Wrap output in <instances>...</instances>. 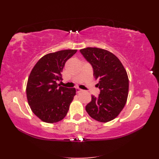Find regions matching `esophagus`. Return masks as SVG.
<instances>
[{
  "label": "esophagus",
  "mask_w": 159,
  "mask_h": 159,
  "mask_svg": "<svg viewBox=\"0 0 159 159\" xmlns=\"http://www.w3.org/2000/svg\"><path fill=\"white\" fill-rule=\"evenodd\" d=\"M76 93H80V92H82V89L78 88V87H77V88H76Z\"/></svg>",
  "instance_id": "34e87169"
}]
</instances>
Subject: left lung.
Segmentation results:
<instances>
[{
  "label": "left lung",
  "mask_w": 159,
  "mask_h": 159,
  "mask_svg": "<svg viewBox=\"0 0 159 159\" xmlns=\"http://www.w3.org/2000/svg\"><path fill=\"white\" fill-rule=\"evenodd\" d=\"M80 53L92 65L93 76L98 81V97L92 96L86 111L91 117L100 122L115 119L126 104L129 81L127 72L120 59L108 50L88 48Z\"/></svg>",
  "instance_id": "obj_1"
}]
</instances>
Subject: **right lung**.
<instances>
[{"label": "right lung", "mask_w": 159, "mask_h": 159, "mask_svg": "<svg viewBox=\"0 0 159 159\" xmlns=\"http://www.w3.org/2000/svg\"><path fill=\"white\" fill-rule=\"evenodd\" d=\"M77 50H63L42 57L33 67L26 85V96L35 116L46 123L62 120L76 95L75 88L60 86L65 63Z\"/></svg>", "instance_id": "obj_1"}]
</instances>
